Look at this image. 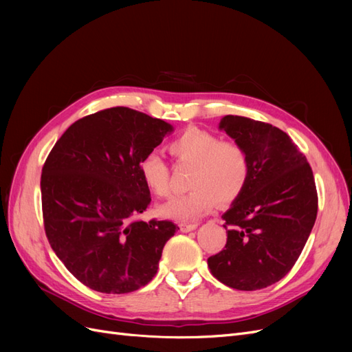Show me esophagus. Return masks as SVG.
<instances>
[{
	"label": "esophagus",
	"instance_id": "34e87169",
	"mask_svg": "<svg viewBox=\"0 0 352 352\" xmlns=\"http://www.w3.org/2000/svg\"><path fill=\"white\" fill-rule=\"evenodd\" d=\"M198 228L197 223H180V232H192Z\"/></svg>",
	"mask_w": 352,
	"mask_h": 352
}]
</instances>
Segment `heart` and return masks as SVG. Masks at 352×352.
Returning a JSON list of instances; mask_svg holds the SVG:
<instances>
[{
  "label": "heart",
  "mask_w": 352,
  "mask_h": 352,
  "mask_svg": "<svg viewBox=\"0 0 352 352\" xmlns=\"http://www.w3.org/2000/svg\"><path fill=\"white\" fill-rule=\"evenodd\" d=\"M168 151L177 163L194 166V172L189 177L192 190L160 206V214L164 217L194 220L211 210L216 199L220 204H230L238 199L248 185L250 154L236 141H221L208 131L188 127L168 144ZM140 173L154 195H168L170 168L158 154L151 153L141 160Z\"/></svg>",
  "instance_id": "1"
}]
</instances>
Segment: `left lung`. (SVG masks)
<instances>
[{"label":"left lung","instance_id":"8db88e82","mask_svg":"<svg viewBox=\"0 0 352 352\" xmlns=\"http://www.w3.org/2000/svg\"><path fill=\"white\" fill-rule=\"evenodd\" d=\"M219 127L248 151L251 175L221 216L225 250L207 263L233 289H263L289 273L310 236L318 206L313 170L279 127L241 116H225Z\"/></svg>","mask_w":352,"mask_h":352}]
</instances>
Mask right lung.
<instances>
[{"label": "right lung", "instance_id": "right-lung-1", "mask_svg": "<svg viewBox=\"0 0 352 352\" xmlns=\"http://www.w3.org/2000/svg\"><path fill=\"white\" fill-rule=\"evenodd\" d=\"M172 131L164 120L113 107L74 122L47 157L41 175L47 238L91 289L127 294L155 276L179 228L136 219L151 202L140 163Z\"/></svg>", "mask_w": 352, "mask_h": 352}]
</instances>
